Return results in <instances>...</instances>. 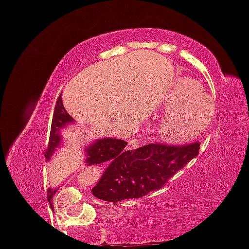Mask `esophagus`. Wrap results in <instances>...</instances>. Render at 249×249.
Masks as SVG:
<instances>
[{
    "label": "esophagus",
    "mask_w": 249,
    "mask_h": 249,
    "mask_svg": "<svg viewBox=\"0 0 249 249\" xmlns=\"http://www.w3.org/2000/svg\"><path fill=\"white\" fill-rule=\"evenodd\" d=\"M139 144L141 142H139L138 139H132V141L128 142V150H136L139 146Z\"/></svg>",
    "instance_id": "esophagus-1"
}]
</instances>
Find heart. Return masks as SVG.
Instances as JSON below:
<instances>
[{"label": "heart", "instance_id": "b5f03b06", "mask_svg": "<svg viewBox=\"0 0 249 249\" xmlns=\"http://www.w3.org/2000/svg\"><path fill=\"white\" fill-rule=\"evenodd\" d=\"M162 107L167 112L159 125V137L172 144L198 137L208 127L214 115L212 99L198 83L187 78L174 84Z\"/></svg>", "mask_w": 249, "mask_h": 249}]
</instances>
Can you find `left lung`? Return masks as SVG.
I'll return each instance as SVG.
<instances>
[{
	"label": "left lung",
	"mask_w": 249,
	"mask_h": 249,
	"mask_svg": "<svg viewBox=\"0 0 249 249\" xmlns=\"http://www.w3.org/2000/svg\"><path fill=\"white\" fill-rule=\"evenodd\" d=\"M199 146V142L182 146L153 142L130 151L119 164L103 172L92 194L111 202L142 198L164 186L168 179L196 158Z\"/></svg>",
	"instance_id": "obj_1"
}]
</instances>
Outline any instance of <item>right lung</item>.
Listing matches in <instances>:
<instances>
[{
	"label": "right lung",
	"instance_id": "add662e5",
	"mask_svg": "<svg viewBox=\"0 0 249 249\" xmlns=\"http://www.w3.org/2000/svg\"><path fill=\"white\" fill-rule=\"evenodd\" d=\"M75 123L73 118L67 110L64 108L62 102V96L58 97L53 111V123H51V131L49 137V144L48 148L45 151V158L49 161L56 150H58L62 145V131L68 125H71ZM127 142L122 139L117 138H99L91 142L89 146L84 148L85 151V165L87 166H97V165L103 164V162H108V166H113V165L119 164L123 159H124L125 154L130 152V151H125L124 148L126 146ZM58 188H48V200L53 199Z\"/></svg>",
	"mask_w": 249,
	"mask_h": 249
}]
</instances>
